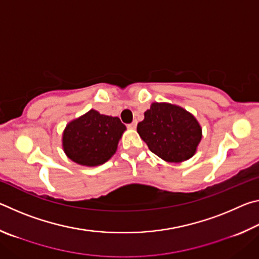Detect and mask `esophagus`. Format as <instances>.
Masks as SVG:
<instances>
[{
  "label": "esophagus",
  "instance_id": "34e87169",
  "mask_svg": "<svg viewBox=\"0 0 259 259\" xmlns=\"http://www.w3.org/2000/svg\"><path fill=\"white\" fill-rule=\"evenodd\" d=\"M136 126H137V121H134L133 123L128 124V128H129V129H131V130H135V129H136Z\"/></svg>",
  "mask_w": 259,
  "mask_h": 259
}]
</instances>
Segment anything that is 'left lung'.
I'll return each mask as SVG.
<instances>
[{"label": "left lung", "mask_w": 259, "mask_h": 259, "mask_svg": "<svg viewBox=\"0 0 259 259\" xmlns=\"http://www.w3.org/2000/svg\"><path fill=\"white\" fill-rule=\"evenodd\" d=\"M137 125L140 138L162 160L181 163L195 154L202 128L192 113L178 105L152 103Z\"/></svg>", "instance_id": "left-lung-1"}]
</instances>
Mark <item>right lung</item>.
<instances>
[{"mask_svg": "<svg viewBox=\"0 0 259 259\" xmlns=\"http://www.w3.org/2000/svg\"><path fill=\"white\" fill-rule=\"evenodd\" d=\"M125 130L117 116L104 115L90 109L68 122L61 136V145L65 154L75 163L97 166L115 154Z\"/></svg>", "mask_w": 259, "mask_h": 259, "instance_id": "obj_1", "label": "right lung"}]
</instances>
